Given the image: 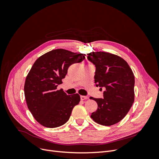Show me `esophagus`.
I'll return each instance as SVG.
<instances>
[{
  "label": "esophagus",
  "instance_id": "1",
  "mask_svg": "<svg viewBox=\"0 0 159 159\" xmlns=\"http://www.w3.org/2000/svg\"><path fill=\"white\" fill-rule=\"evenodd\" d=\"M80 98L81 100H86L88 99L89 98L88 97V96H84V95H81L80 96Z\"/></svg>",
  "mask_w": 159,
  "mask_h": 159
}]
</instances>
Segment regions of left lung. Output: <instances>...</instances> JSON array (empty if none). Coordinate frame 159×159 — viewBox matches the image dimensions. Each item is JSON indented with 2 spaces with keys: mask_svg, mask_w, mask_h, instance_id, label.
I'll return each instance as SVG.
<instances>
[{
  "mask_svg": "<svg viewBox=\"0 0 159 159\" xmlns=\"http://www.w3.org/2000/svg\"><path fill=\"white\" fill-rule=\"evenodd\" d=\"M87 54L88 60L95 67V85L105 89L103 99L91 98L98 103V109L91 118L102 125H112L121 121L132 107L134 76L121 57L103 52Z\"/></svg>",
  "mask_w": 159,
  "mask_h": 159,
  "instance_id": "8db88e82",
  "label": "left lung"
}]
</instances>
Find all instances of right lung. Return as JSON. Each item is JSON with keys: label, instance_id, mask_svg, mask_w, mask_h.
Wrapping results in <instances>:
<instances>
[{"label": "right lung", "instance_id": "obj_1", "mask_svg": "<svg viewBox=\"0 0 159 159\" xmlns=\"http://www.w3.org/2000/svg\"><path fill=\"white\" fill-rule=\"evenodd\" d=\"M85 58V54L56 49L41 56L33 64L26 78L25 95L28 109L42 125L55 128L69 120L80 96L68 95L57 87L62 83L69 67Z\"/></svg>", "mask_w": 159, "mask_h": 159}]
</instances>
